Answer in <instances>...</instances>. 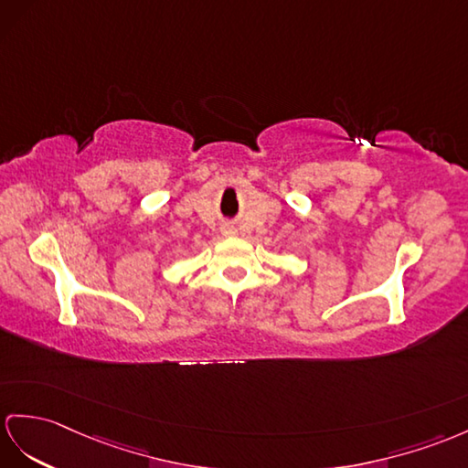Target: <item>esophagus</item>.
<instances>
[{
	"instance_id": "1",
	"label": "esophagus",
	"mask_w": 468,
	"mask_h": 468,
	"mask_svg": "<svg viewBox=\"0 0 468 468\" xmlns=\"http://www.w3.org/2000/svg\"><path fill=\"white\" fill-rule=\"evenodd\" d=\"M220 232H222V236H234L236 234V228H234V224H224L220 228Z\"/></svg>"
}]
</instances>
